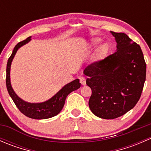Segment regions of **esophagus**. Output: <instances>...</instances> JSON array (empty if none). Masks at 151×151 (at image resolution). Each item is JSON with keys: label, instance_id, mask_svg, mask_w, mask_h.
Masks as SVG:
<instances>
[{"label": "esophagus", "instance_id": "1", "mask_svg": "<svg viewBox=\"0 0 151 151\" xmlns=\"http://www.w3.org/2000/svg\"><path fill=\"white\" fill-rule=\"evenodd\" d=\"M80 82L83 85H85L86 84V80H85V77H81V78L80 79Z\"/></svg>", "mask_w": 151, "mask_h": 151}]
</instances>
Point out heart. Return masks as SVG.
<instances>
[{"mask_svg":"<svg viewBox=\"0 0 151 151\" xmlns=\"http://www.w3.org/2000/svg\"><path fill=\"white\" fill-rule=\"evenodd\" d=\"M99 42V39H95V40H94V42H96V43H98ZM106 50V45H103V46L101 47V51L102 52H104Z\"/></svg>","mask_w":151,"mask_h":151,"instance_id":"1","label":"heart"}]
</instances>
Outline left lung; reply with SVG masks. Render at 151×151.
Segmentation results:
<instances>
[{"label":"left lung","mask_w":151,"mask_h":151,"mask_svg":"<svg viewBox=\"0 0 151 151\" xmlns=\"http://www.w3.org/2000/svg\"><path fill=\"white\" fill-rule=\"evenodd\" d=\"M111 33L117 42V51L88 65L83 72L92 91L90 109L104 119H115L134 107L146 77V63L139 45L125 33Z\"/></svg>","instance_id":"obj_1"}]
</instances>
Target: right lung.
I'll use <instances>...</instances> for the list:
<instances>
[{"label": "right lung", "mask_w": 151, "mask_h": 151, "mask_svg": "<svg viewBox=\"0 0 151 151\" xmlns=\"http://www.w3.org/2000/svg\"><path fill=\"white\" fill-rule=\"evenodd\" d=\"M30 38H31V36L27 38L25 40L19 42L14 47L13 52H12V55L9 58L6 66V88L9 94L14 102L17 107L25 116L30 118H33V119H47V118L55 116L61 111L63 106H64L67 96L72 91L80 88V83L78 79L74 80V81L65 85L60 91H59L50 99L42 103H28L19 98L14 93V91H13L12 85H11V63H12V60H13L18 49L22 47V45L28 43L31 39Z\"/></svg>", "instance_id": "add662e5"}]
</instances>
